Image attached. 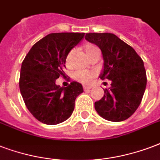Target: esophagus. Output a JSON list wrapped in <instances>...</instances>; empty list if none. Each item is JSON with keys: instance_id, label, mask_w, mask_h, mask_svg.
I'll use <instances>...</instances> for the list:
<instances>
[{"instance_id": "obj_1", "label": "esophagus", "mask_w": 160, "mask_h": 160, "mask_svg": "<svg viewBox=\"0 0 160 160\" xmlns=\"http://www.w3.org/2000/svg\"><path fill=\"white\" fill-rule=\"evenodd\" d=\"M83 88H84V90H90V89H91V86H86V85H85Z\"/></svg>"}]
</instances>
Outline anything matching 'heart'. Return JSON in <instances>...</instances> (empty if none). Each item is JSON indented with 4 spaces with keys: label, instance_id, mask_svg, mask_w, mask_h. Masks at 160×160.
Returning a JSON list of instances; mask_svg holds the SVG:
<instances>
[{
    "label": "heart",
    "instance_id": "1",
    "mask_svg": "<svg viewBox=\"0 0 160 160\" xmlns=\"http://www.w3.org/2000/svg\"><path fill=\"white\" fill-rule=\"evenodd\" d=\"M85 52L87 53V55L90 58L91 56H92L93 54H95L96 53H100L99 49L97 48L95 46H92V45H90L88 47L85 48ZM74 53V51L72 50L71 52H69V53L68 54L66 58V64L67 66H69L70 65V61H71V57L72 54ZM96 74L92 71H83V70H79V71H76L74 74V77L77 81L81 83H84V84H86V83L91 82V80L95 77Z\"/></svg>",
    "mask_w": 160,
    "mask_h": 160
}]
</instances>
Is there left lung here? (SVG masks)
Segmentation results:
<instances>
[{"label": "left lung", "instance_id": "left-lung-1", "mask_svg": "<svg viewBox=\"0 0 160 160\" xmlns=\"http://www.w3.org/2000/svg\"><path fill=\"white\" fill-rule=\"evenodd\" d=\"M85 39L102 50L104 69L100 78L112 81L104 96L95 102V109L106 120H126L136 112L144 94L147 76L143 61L115 34L86 33Z\"/></svg>", "mask_w": 160, "mask_h": 160}]
</instances>
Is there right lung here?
<instances>
[{"mask_svg":"<svg viewBox=\"0 0 160 160\" xmlns=\"http://www.w3.org/2000/svg\"><path fill=\"white\" fill-rule=\"evenodd\" d=\"M84 36V32L48 34L32 47L22 63L21 94L32 115L42 123L56 125L67 120L76 97L83 92L82 85L76 81L67 87H60L55 81L66 77L67 56Z\"/></svg>","mask_w":160,"mask_h":160,"instance_id":"add662e5","label":"right lung"}]
</instances>
